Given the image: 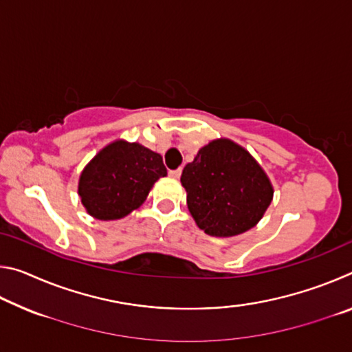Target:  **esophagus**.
I'll use <instances>...</instances> for the list:
<instances>
[{"instance_id": "1", "label": "esophagus", "mask_w": 352, "mask_h": 352, "mask_svg": "<svg viewBox=\"0 0 352 352\" xmlns=\"http://www.w3.org/2000/svg\"><path fill=\"white\" fill-rule=\"evenodd\" d=\"M169 175L172 178H180L182 175V169H175V170H169Z\"/></svg>"}]
</instances>
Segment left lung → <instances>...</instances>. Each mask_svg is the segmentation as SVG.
<instances>
[{
  "instance_id": "8db88e82",
  "label": "left lung",
  "mask_w": 352,
  "mask_h": 352,
  "mask_svg": "<svg viewBox=\"0 0 352 352\" xmlns=\"http://www.w3.org/2000/svg\"><path fill=\"white\" fill-rule=\"evenodd\" d=\"M190 216L200 230L216 237H233L252 230L273 200L269 175L247 148L228 138L212 140L184 166Z\"/></svg>"
}]
</instances>
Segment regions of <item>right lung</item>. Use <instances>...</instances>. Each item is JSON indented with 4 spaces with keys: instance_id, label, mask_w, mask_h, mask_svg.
I'll return each mask as SVG.
<instances>
[{
    "instance_id": "add662e5",
    "label": "right lung",
    "mask_w": 352,
    "mask_h": 352,
    "mask_svg": "<svg viewBox=\"0 0 352 352\" xmlns=\"http://www.w3.org/2000/svg\"><path fill=\"white\" fill-rule=\"evenodd\" d=\"M166 175L162 155L140 142L116 140L83 168L77 194L91 217L118 220L138 210L155 182Z\"/></svg>"
}]
</instances>
